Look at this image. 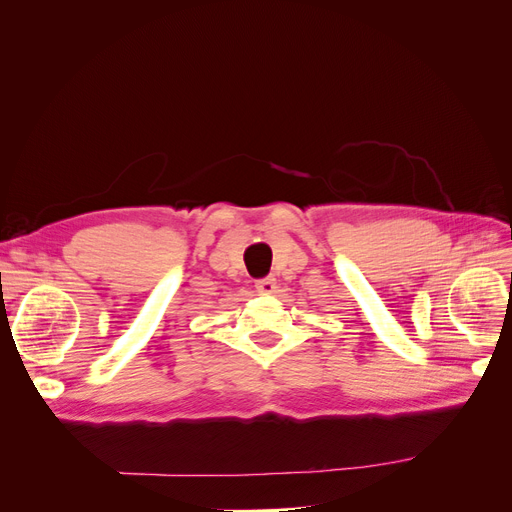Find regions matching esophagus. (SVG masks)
Segmentation results:
<instances>
[{
    "label": "esophagus",
    "instance_id": "obj_1",
    "mask_svg": "<svg viewBox=\"0 0 512 512\" xmlns=\"http://www.w3.org/2000/svg\"><path fill=\"white\" fill-rule=\"evenodd\" d=\"M256 290H258L260 294H275V292H277L275 277H265V280H258V282H256Z\"/></svg>",
    "mask_w": 512,
    "mask_h": 512
}]
</instances>
